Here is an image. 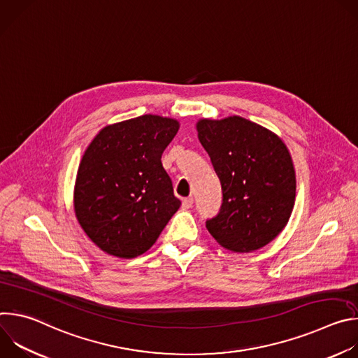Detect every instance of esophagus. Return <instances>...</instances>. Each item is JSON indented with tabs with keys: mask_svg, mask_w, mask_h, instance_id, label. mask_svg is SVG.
<instances>
[{
	"mask_svg": "<svg viewBox=\"0 0 358 358\" xmlns=\"http://www.w3.org/2000/svg\"><path fill=\"white\" fill-rule=\"evenodd\" d=\"M192 198H184L182 199V203H181V207H182V210H189L191 207H192Z\"/></svg>",
	"mask_w": 358,
	"mask_h": 358,
	"instance_id": "obj_1",
	"label": "esophagus"
}]
</instances>
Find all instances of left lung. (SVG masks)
I'll return each instance as SVG.
<instances>
[{
  "label": "left lung",
  "instance_id": "left-lung-1",
  "mask_svg": "<svg viewBox=\"0 0 358 358\" xmlns=\"http://www.w3.org/2000/svg\"><path fill=\"white\" fill-rule=\"evenodd\" d=\"M198 138L222 187L218 215L207 229L225 249L253 252L286 227L296 198V174L282 138L241 116L201 119Z\"/></svg>",
  "mask_w": 358,
  "mask_h": 358
}]
</instances>
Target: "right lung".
I'll return each mask as SVG.
<instances>
[{"label":"right lung","instance_id":"obj_1","mask_svg":"<svg viewBox=\"0 0 358 358\" xmlns=\"http://www.w3.org/2000/svg\"><path fill=\"white\" fill-rule=\"evenodd\" d=\"M180 129L171 117L143 115L101 129L80 160L73 207L90 241L113 257L148 250L181 201L162 155Z\"/></svg>","mask_w":358,"mask_h":358}]
</instances>
